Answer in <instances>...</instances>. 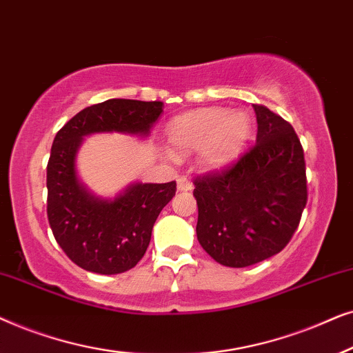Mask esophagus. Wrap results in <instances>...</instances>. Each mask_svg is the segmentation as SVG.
I'll return each mask as SVG.
<instances>
[{"label": "esophagus", "instance_id": "esophagus-1", "mask_svg": "<svg viewBox=\"0 0 353 353\" xmlns=\"http://www.w3.org/2000/svg\"><path fill=\"white\" fill-rule=\"evenodd\" d=\"M192 189V182L187 179L185 176L177 177V190L179 192H189Z\"/></svg>", "mask_w": 353, "mask_h": 353}]
</instances>
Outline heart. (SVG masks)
Here are the masks:
<instances>
[{"label":"heart","instance_id":"b5f03b06","mask_svg":"<svg viewBox=\"0 0 353 353\" xmlns=\"http://www.w3.org/2000/svg\"><path fill=\"white\" fill-rule=\"evenodd\" d=\"M250 135V119L243 111L224 108H201L172 119L168 139L174 152H200L206 169H223L245 147Z\"/></svg>","mask_w":353,"mask_h":353}]
</instances>
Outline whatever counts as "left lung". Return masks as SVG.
Here are the masks:
<instances>
[{
	"label": "left lung",
	"instance_id": "8db88e82",
	"mask_svg": "<svg viewBox=\"0 0 353 353\" xmlns=\"http://www.w3.org/2000/svg\"><path fill=\"white\" fill-rule=\"evenodd\" d=\"M256 143L234 166L195 179L196 239L229 268H245L279 253L307 205L303 148L292 125L253 105Z\"/></svg>",
	"mask_w": 353,
	"mask_h": 353
}]
</instances>
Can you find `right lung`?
<instances>
[{"mask_svg":"<svg viewBox=\"0 0 353 353\" xmlns=\"http://www.w3.org/2000/svg\"><path fill=\"white\" fill-rule=\"evenodd\" d=\"M163 106L161 101L106 100L77 112L56 134L46 168V211L56 242L82 270L119 274L137 265L154 221L176 195V182H134L114 199L95 195L79 179V148L92 134L148 137Z\"/></svg>","mask_w":353,"mask_h":353,"instance_id":"right-lung-1","label":"right lung"}]
</instances>
